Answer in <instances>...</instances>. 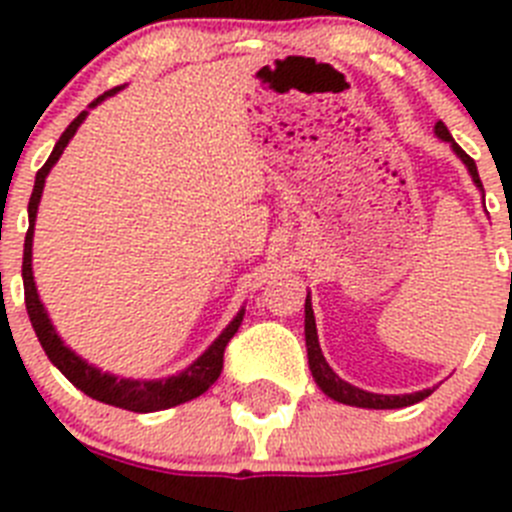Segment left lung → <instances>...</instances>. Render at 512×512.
<instances>
[{"label":"left lung","instance_id":"8db88e82","mask_svg":"<svg viewBox=\"0 0 512 512\" xmlns=\"http://www.w3.org/2000/svg\"><path fill=\"white\" fill-rule=\"evenodd\" d=\"M434 132L439 140L449 142L451 150L457 153V158L467 165L474 186L485 193V188H482V181H480V173H477V165H474V160L464 153L457 142H454V137H451L449 130H446V124L436 122ZM306 352H308V367H311L313 380H316V385L321 388V393L329 395V398L336 400V403L357 405V408H375V411H390V408H405V405L418 403V400L428 398V395L434 393V388H426V390H418V393H405V395H380V393H367V390L362 388H354L352 382L342 380V377L331 370L324 352H321L319 334H316V319H313V308H311V296H306Z\"/></svg>","mask_w":512,"mask_h":512}]
</instances>
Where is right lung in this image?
Here are the masks:
<instances>
[{
  "mask_svg": "<svg viewBox=\"0 0 512 512\" xmlns=\"http://www.w3.org/2000/svg\"><path fill=\"white\" fill-rule=\"evenodd\" d=\"M124 86L117 89H109L94 99L89 104V109H94L96 104H101L104 99L114 96L117 91H122ZM86 112L78 114L71 124L66 127V132L61 135V140L55 142L53 153H50L48 163L38 170L35 176V188H32L30 204H27V216H30V229L25 234V252H22V283H25V306L27 316H30V324L38 334V342L43 344L45 354L53 362L68 380L76 385L81 393H86L89 398L99 400V403L114 405V408H124V411L135 413H155L165 411V408H173V405L188 403V400L199 398L206 390L216 382V377L222 375L224 367V349H227L229 339L237 334L239 324L245 319V306L239 308L237 316L227 324V329L216 336L211 347L201 354L199 359H193L186 370L176 372L170 377H160V380H132V377H119L112 372H101L99 367H94L91 362H86L84 357H78L71 347H66L58 331H55L53 321H50L48 311H45L43 301L38 296V285H35V275H32V234H35V219H38V206L40 196H43L45 178H48L50 168L58 163V158L63 155L66 145L71 142V137L76 135V130L84 124Z\"/></svg>",
  "mask_w": 512,
  "mask_h": 512,
  "instance_id": "obj_1",
  "label": "right lung"
}]
</instances>
